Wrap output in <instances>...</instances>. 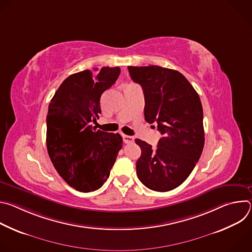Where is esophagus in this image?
<instances>
[{
	"mask_svg": "<svg viewBox=\"0 0 252 252\" xmlns=\"http://www.w3.org/2000/svg\"><path fill=\"white\" fill-rule=\"evenodd\" d=\"M123 137H124L125 143H130V142H133V141H134V137H133V136H129V135L124 134Z\"/></svg>",
	"mask_w": 252,
	"mask_h": 252,
	"instance_id": "1",
	"label": "esophagus"
}]
</instances>
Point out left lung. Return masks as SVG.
I'll list each match as a JSON object with an SVG mask.
<instances>
[{
	"label": "left lung",
	"mask_w": 252,
	"mask_h": 252,
	"mask_svg": "<svg viewBox=\"0 0 252 252\" xmlns=\"http://www.w3.org/2000/svg\"><path fill=\"white\" fill-rule=\"evenodd\" d=\"M131 80L145 94V119L157 124L162 137L153 149L135 139L141 155L136 175L155 191L181 186L193 170L204 146L203 111L198 94L177 70L158 66H128Z\"/></svg>",
	"instance_id": "obj_1"
}]
</instances>
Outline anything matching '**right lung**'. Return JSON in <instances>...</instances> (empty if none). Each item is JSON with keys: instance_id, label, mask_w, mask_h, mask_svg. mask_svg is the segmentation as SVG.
Instances as JSON below:
<instances>
[{"instance_id": "obj_1", "label": "right lung", "mask_w": 252, "mask_h": 252, "mask_svg": "<svg viewBox=\"0 0 252 252\" xmlns=\"http://www.w3.org/2000/svg\"><path fill=\"white\" fill-rule=\"evenodd\" d=\"M121 74L119 66L86 69L70 75L49 104L47 149L63 181L71 188L90 192L109 178L123 147L120 133L95 129L92 123L100 114L99 99Z\"/></svg>"}]
</instances>
